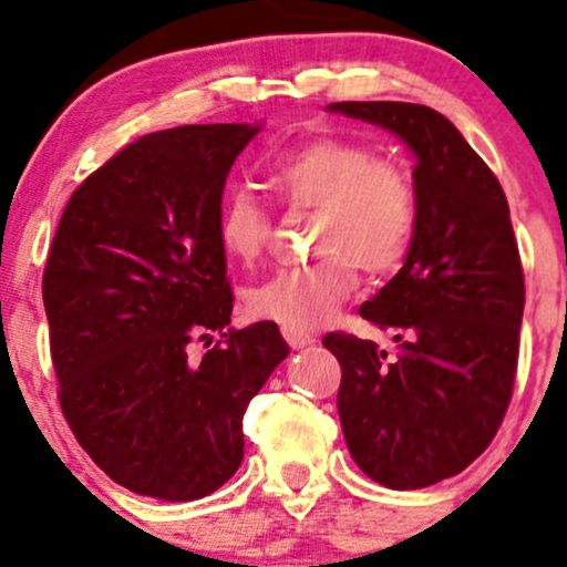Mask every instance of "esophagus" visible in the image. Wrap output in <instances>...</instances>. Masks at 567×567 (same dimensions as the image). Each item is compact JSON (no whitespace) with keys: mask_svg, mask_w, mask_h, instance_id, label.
Returning <instances> with one entry per match:
<instances>
[{"mask_svg":"<svg viewBox=\"0 0 567 567\" xmlns=\"http://www.w3.org/2000/svg\"><path fill=\"white\" fill-rule=\"evenodd\" d=\"M285 340H288V346L293 348V351H299V348H307L316 342V337L307 334V331H293V329H282Z\"/></svg>","mask_w":567,"mask_h":567,"instance_id":"esophagus-1","label":"esophagus"}]
</instances>
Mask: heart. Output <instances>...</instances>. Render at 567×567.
I'll return each mask as SVG.
<instances>
[{
  "mask_svg": "<svg viewBox=\"0 0 567 567\" xmlns=\"http://www.w3.org/2000/svg\"><path fill=\"white\" fill-rule=\"evenodd\" d=\"M266 186L290 208L316 210L318 260L282 268L247 290V310L282 329L326 323L353 293L359 268L384 277L400 268L420 227V194L409 169L346 136H312L262 167ZM219 247L255 266L271 238V214L255 194H227L216 219Z\"/></svg>",
  "mask_w": 567,
  "mask_h": 567,
  "instance_id": "obj_1",
  "label": "heart"
}]
</instances>
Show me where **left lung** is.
<instances>
[{
	"instance_id": "obj_1",
	"label": "left lung",
	"mask_w": 567,
	"mask_h": 567,
	"mask_svg": "<svg viewBox=\"0 0 567 567\" xmlns=\"http://www.w3.org/2000/svg\"><path fill=\"white\" fill-rule=\"evenodd\" d=\"M329 112L398 134L416 156L420 227L403 268L359 307L394 329L398 351L331 331L342 368L337 411L353 461L394 491L463 472L511 405L524 316V271L511 208L488 164L436 109L342 101Z\"/></svg>"
}]
</instances>
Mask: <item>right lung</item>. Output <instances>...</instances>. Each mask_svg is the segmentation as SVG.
Listing matches in <instances>:
<instances>
[{
    "label": "right lung",
    "instance_id": "obj_1",
    "mask_svg": "<svg viewBox=\"0 0 567 567\" xmlns=\"http://www.w3.org/2000/svg\"><path fill=\"white\" fill-rule=\"evenodd\" d=\"M257 131L140 136L71 194L51 241L56 398L84 453L134 494L192 502L225 485L244 461V411L290 351L271 320L230 329L216 238L225 181ZM192 341L209 351L192 358Z\"/></svg>",
    "mask_w": 567,
    "mask_h": 567
}]
</instances>
